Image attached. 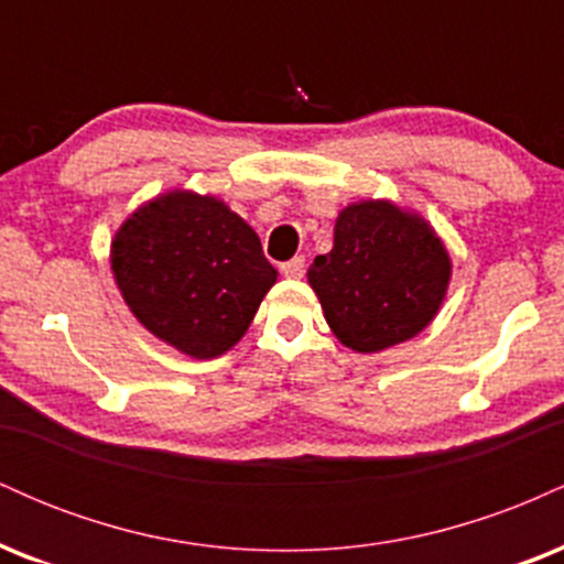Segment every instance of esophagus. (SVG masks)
<instances>
[{
	"label": "esophagus",
	"mask_w": 564,
	"mask_h": 564,
	"mask_svg": "<svg viewBox=\"0 0 564 564\" xmlns=\"http://www.w3.org/2000/svg\"><path fill=\"white\" fill-rule=\"evenodd\" d=\"M281 273L286 278H302L304 275V260H302V257H294V260L283 262Z\"/></svg>",
	"instance_id": "1"
}]
</instances>
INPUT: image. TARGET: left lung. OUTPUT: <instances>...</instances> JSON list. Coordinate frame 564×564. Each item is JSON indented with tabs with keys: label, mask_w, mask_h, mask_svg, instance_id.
<instances>
[{
	"label": "left lung",
	"mask_w": 564,
	"mask_h": 564,
	"mask_svg": "<svg viewBox=\"0 0 564 564\" xmlns=\"http://www.w3.org/2000/svg\"><path fill=\"white\" fill-rule=\"evenodd\" d=\"M451 275L448 249L419 212L364 198L339 212L332 251L315 257L307 283L336 339L371 355L422 334L443 307Z\"/></svg>",
	"instance_id": "obj_1"
}]
</instances>
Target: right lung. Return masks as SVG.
Returning a JSON list of instances; mask_svg holds the SVG:
<instances>
[{"label": "right lung", "instance_id": "right-lung-1", "mask_svg": "<svg viewBox=\"0 0 564 564\" xmlns=\"http://www.w3.org/2000/svg\"><path fill=\"white\" fill-rule=\"evenodd\" d=\"M111 273L129 313L196 360L236 347L278 281L254 228L223 198L185 187L159 193L121 223Z\"/></svg>", "mask_w": 564, "mask_h": 564}]
</instances>
